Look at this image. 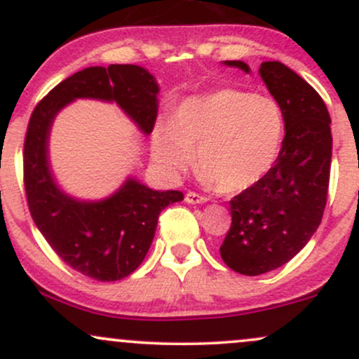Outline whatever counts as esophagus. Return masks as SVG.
Returning a JSON list of instances; mask_svg holds the SVG:
<instances>
[{"mask_svg": "<svg viewBox=\"0 0 359 359\" xmlns=\"http://www.w3.org/2000/svg\"><path fill=\"white\" fill-rule=\"evenodd\" d=\"M185 203L187 204H203V203H205V197L199 196L197 192H187L185 194Z\"/></svg>", "mask_w": 359, "mask_h": 359, "instance_id": "esophagus-1", "label": "esophagus"}]
</instances>
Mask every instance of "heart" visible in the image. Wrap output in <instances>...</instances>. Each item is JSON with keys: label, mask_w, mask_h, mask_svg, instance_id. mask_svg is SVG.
Masks as SVG:
<instances>
[{"label": "heart", "mask_w": 359, "mask_h": 359, "mask_svg": "<svg viewBox=\"0 0 359 359\" xmlns=\"http://www.w3.org/2000/svg\"><path fill=\"white\" fill-rule=\"evenodd\" d=\"M285 116L269 96L219 89L192 96L177 108L170 125L158 126L151 154L167 174L196 167L222 192H240L262 180L277 162Z\"/></svg>", "instance_id": "1"}]
</instances>
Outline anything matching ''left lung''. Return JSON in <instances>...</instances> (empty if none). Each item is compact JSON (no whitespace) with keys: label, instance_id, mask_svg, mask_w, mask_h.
I'll return each mask as SVG.
<instances>
[{"label":"left lung","instance_id":"1","mask_svg":"<svg viewBox=\"0 0 359 359\" xmlns=\"http://www.w3.org/2000/svg\"><path fill=\"white\" fill-rule=\"evenodd\" d=\"M224 64L250 72L241 60ZM258 72L283 111L285 137L269 174L229 201L219 248L229 269L250 277L285 265L319 228L332 156L331 116L317 90L282 62H263Z\"/></svg>","mask_w":359,"mask_h":359}]
</instances>
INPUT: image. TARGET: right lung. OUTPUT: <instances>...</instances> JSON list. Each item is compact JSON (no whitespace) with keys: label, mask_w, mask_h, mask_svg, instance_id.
Segmentation results:
<instances>
[{"label":"right lung","mask_w":359,"mask_h":359,"mask_svg":"<svg viewBox=\"0 0 359 359\" xmlns=\"http://www.w3.org/2000/svg\"><path fill=\"white\" fill-rule=\"evenodd\" d=\"M158 84L140 65L88 67L57 84L28 121L23 148V182L36 228L59 257L79 273L114 282L133 273L154 241L158 216L184 199L180 191H151L128 179L108 199L88 203L57 187L48 165V135L57 113L79 97L116 102L150 135L158 113Z\"/></svg>","instance_id":"right-lung-1"}]
</instances>
